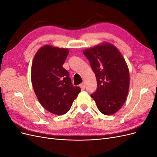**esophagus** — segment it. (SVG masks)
<instances>
[{
  "instance_id": "34e87169",
  "label": "esophagus",
  "mask_w": 157,
  "mask_h": 157,
  "mask_svg": "<svg viewBox=\"0 0 157 157\" xmlns=\"http://www.w3.org/2000/svg\"><path fill=\"white\" fill-rule=\"evenodd\" d=\"M80 87L81 88V89H82V90H84L85 89V84H84V82H82L81 84L80 85Z\"/></svg>"
}]
</instances>
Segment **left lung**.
Instances as JSON below:
<instances>
[{
    "label": "left lung",
    "mask_w": 157,
    "mask_h": 157,
    "mask_svg": "<svg viewBox=\"0 0 157 157\" xmlns=\"http://www.w3.org/2000/svg\"><path fill=\"white\" fill-rule=\"evenodd\" d=\"M83 54L97 79L98 88L91 97L103 115H113L124 105L130 87L129 69L124 57L107 42L85 49Z\"/></svg>",
    "instance_id": "8db88e82"
}]
</instances>
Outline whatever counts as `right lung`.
<instances>
[{"label": "right lung", "instance_id": "right-lung-1", "mask_svg": "<svg viewBox=\"0 0 157 157\" xmlns=\"http://www.w3.org/2000/svg\"><path fill=\"white\" fill-rule=\"evenodd\" d=\"M68 48L46 44L33 58L31 78L38 100L47 111L61 115L67 113L80 88L74 87L69 73L63 67Z\"/></svg>", "mask_w": 157, "mask_h": 157}]
</instances>
